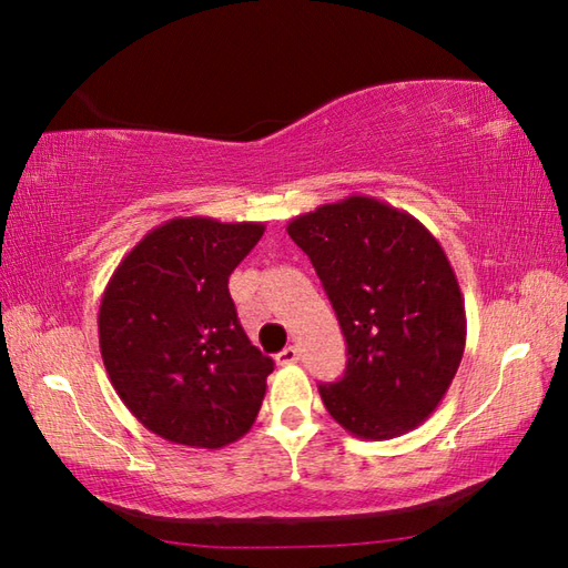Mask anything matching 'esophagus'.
I'll return each mask as SVG.
<instances>
[{
  "instance_id": "esophagus-1",
  "label": "esophagus",
  "mask_w": 568,
  "mask_h": 568,
  "mask_svg": "<svg viewBox=\"0 0 568 568\" xmlns=\"http://www.w3.org/2000/svg\"><path fill=\"white\" fill-rule=\"evenodd\" d=\"M297 358H300V356H297V348H295V346H285L283 352L275 356V364H277V366H291V364H295Z\"/></svg>"
}]
</instances>
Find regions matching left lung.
Wrapping results in <instances>:
<instances>
[{
	"label": "left lung",
	"instance_id": "obj_1",
	"mask_svg": "<svg viewBox=\"0 0 568 568\" xmlns=\"http://www.w3.org/2000/svg\"><path fill=\"white\" fill-rule=\"evenodd\" d=\"M346 336L344 378L322 403L358 439L419 427L449 390L466 346L464 297L449 258L413 214L366 195L287 224Z\"/></svg>",
	"mask_w": 568,
	"mask_h": 568
}]
</instances>
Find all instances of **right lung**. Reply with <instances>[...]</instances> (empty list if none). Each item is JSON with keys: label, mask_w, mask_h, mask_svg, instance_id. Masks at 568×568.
Returning <instances> with one entry per match:
<instances>
[{"label": "right lung", "mask_w": 568, "mask_h": 568, "mask_svg": "<svg viewBox=\"0 0 568 568\" xmlns=\"http://www.w3.org/2000/svg\"><path fill=\"white\" fill-rule=\"evenodd\" d=\"M263 232L261 222L175 216L104 287V368L129 413L168 442L222 449L256 422L273 358L241 329L229 275Z\"/></svg>", "instance_id": "add662e5"}]
</instances>
